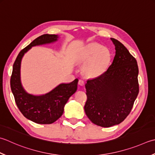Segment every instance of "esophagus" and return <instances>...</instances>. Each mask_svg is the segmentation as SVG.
<instances>
[{
    "label": "esophagus",
    "mask_w": 155,
    "mask_h": 155,
    "mask_svg": "<svg viewBox=\"0 0 155 155\" xmlns=\"http://www.w3.org/2000/svg\"><path fill=\"white\" fill-rule=\"evenodd\" d=\"M78 84L81 86H84V81L82 79H80L78 81Z\"/></svg>",
    "instance_id": "34e87169"
}]
</instances>
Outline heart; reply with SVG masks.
Masks as SVG:
<instances>
[{"mask_svg":"<svg viewBox=\"0 0 155 155\" xmlns=\"http://www.w3.org/2000/svg\"><path fill=\"white\" fill-rule=\"evenodd\" d=\"M78 62L85 64L83 72L89 77H99L106 71L111 60V53L107 48L97 43L84 45L78 52Z\"/></svg>","mask_w":155,"mask_h":155,"instance_id":"obj_1","label":"heart"}]
</instances>
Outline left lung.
<instances>
[{
  "instance_id": "8db88e82",
  "label": "left lung",
  "mask_w": 155,
  "mask_h": 155,
  "mask_svg": "<svg viewBox=\"0 0 155 155\" xmlns=\"http://www.w3.org/2000/svg\"><path fill=\"white\" fill-rule=\"evenodd\" d=\"M116 55L107 71L88 80L84 111L96 125L108 128L122 122L131 111L139 92L136 60L114 38Z\"/></svg>"
}]
</instances>
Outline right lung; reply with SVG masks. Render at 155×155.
<instances>
[{"mask_svg": "<svg viewBox=\"0 0 155 155\" xmlns=\"http://www.w3.org/2000/svg\"><path fill=\"white\" fill-rule=\"evenodd\" d=\"M59 36L44 34L34 39L21 50L14 62L11 77V88L18 108L27 119L39 124H50L59 119L68 99L77 91L78 80L60 83L50 92L35 95L27 92L21 81V64L25 54L36 45L54 43Z\"/></svg>", "mask_w": 155, "mask_h": 155, "instance_id": "add662e5", "label": "right lung"}]
</instances>
